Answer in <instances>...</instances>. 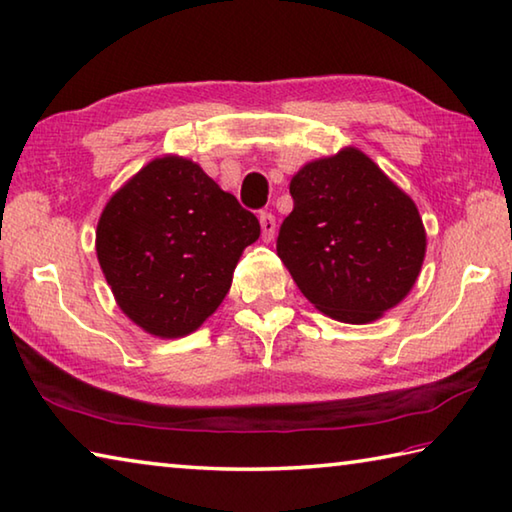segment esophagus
Listing matches in <instances>:
<instances>
[{
  "mask_svg": "<svg viewBox=\"0 0 512 512\" xmlns=\"http://www.w3.org/2000/svg\"><path fill=\"white\" fill-rule=\"evenodd\" d=\"M259 226H262L264 241H271L275 237L277 224H275V217L271 215V212H262V215H259Z\"/></svg>",
  "mask_w": 512,
  "mask_h": 512,
  "instance_id": "obj_1",
  "label": "esophagus"
}]
</instances>
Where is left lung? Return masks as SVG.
Segmentation results:
<instances>
[{"mask_svg":"<svg viewBox=\"0 0 512 512\" xmlns=\"http://www.w3.org/2000/svg\"><path fill=\"white\" fill-rule=\"evenodd\" d=\"M277 255L315 309L367 324L403 302L425 259L416 203L358 147L302 165Z\"/></svg>","mask_w":512,"mask_h":512,"instance_id":"left-lung-1","label":"left lung"}]
</instances>
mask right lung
Here are the masks:
<instances>
[{"label":"right lung","mask_w":512,"mask_h":512,"mask_svg":"<svg viewBox=\"0 0 512 512\" xmlns=\"http://www.w3.org/2000/svg\"><path fill=\"white\" fill-rule=\"evenodd\" d=\"M259 221L190 159L165 154L111 194L96 255L129 320L170 340L197 331L224 302Z\"/></svg>","instance_id":"obj_1"}]
</instances>
